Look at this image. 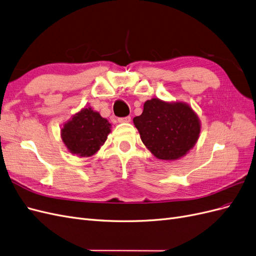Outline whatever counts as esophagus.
Masks as SVG:
<instances>
[{"mask_svg": "<svg viewBox=\"0 0 256 256\" xmlns=\"http://www.w3.org/2000/svg\"><path fill=\"white\" fill-rule=\"evenodd\" d=\"M120 122H131V118L130 116H126V118H118Z\"/></svg>", "mask_w": 256, "mask_h": 256, "instance_id": "esophagus-1", "label": "esophagus"}]
</instances>
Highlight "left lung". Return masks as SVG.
I'll use <instances>...</instances> for the list:
<instances>
[{"label":"left lung","instance_id":"1","mask_svg":"<svg viewBox=\"0 0 256 256\" xmlns=\"http://www.w3.org/2000/svg\"><path fill=\"white\" fill-rule=\"evenodd\" d=\"M134 124L144 145L161 160H177L196 145L200 132L198 115L184 102L147 100Z\"/></svg>","mask_w":256,"mask_h":256}]
</instances>
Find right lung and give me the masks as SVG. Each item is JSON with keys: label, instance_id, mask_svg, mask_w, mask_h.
<instances>
[{"label": "right lung", "instance_id": "right-lung-1", "mask_svg": "<svg viewBox=\"0 0 256 256\" xmlns=\"http://www.w3.org/2000/svg\"><path fill=\"white\" fill-rule=\"evenodd\" d=\"M111 132V124L92 108L74 114L60 130L67 150L79 157H90L102 147Z\"/></svg>", "mask_w": 256, "mask_h": 256}]
</instances>
